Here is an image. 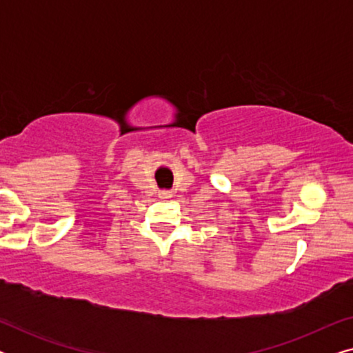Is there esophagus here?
<instances>
[{
	"mask_svg": "<svg viewBox=\"0 0 353 353\" xmlns=\"http://www.w3.org/2000/svg\"><path fill=\"white\" fill-rule=\"evenodd\" d=\"M161 197L162 199H168V197H172V194H168V192H162Z\"/></svg>",
	"mask_w": 353,
	"mask_h": 353,
	"instance_id": "34e87169",
	"label": "esophagus"
}]
</instances>
